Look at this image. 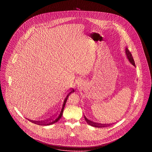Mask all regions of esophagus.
I'll use <instances>...</instances> for the list:
<instances>
[{"label":"esophagus","mask_w":152,"mask_h":152,"mask_svg":"<svg viewBox=\"0 0 152 152\" xmlns=\"http://www.w3.org/2000/svg\"><path fill=\"white\" fill-rule=\"evenodd\" d=\"M77 84H78V83H77Z\"/></svg>","instance_id":"obj_1"}]
</instances>
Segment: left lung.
<instances>
[{"label": "left lung", "instance_id": "1", "mask_svg": "<svg viewBox=\"0 0 152 152\" xmlns=\"http://www.w3.org/2000/svg\"><path fill=\"white\" fill-rule=\"evenodd\" d=\"M125 54L126 55V57L128 59L129 61L130 62V63L135 66V63H134V60H133V58L132 56V54L130 53L129 51L128 50V49L127 48H125ZM84 118L86 120V121H87V123L89 125H91L92 126H94L95 128H104V127H107V126H109V125L110 124H101V123H94L92 121H91L90 120L88 119L87 117L86 116H84Z\"/></svg>", "mask_w": 152, "mask_h": 152}]
</instances>
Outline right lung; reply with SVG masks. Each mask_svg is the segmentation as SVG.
<instances>
[{"mask_svg":"<svg viewBox=\"0 0 152 152\" xmlns=\"http://www.w3.org/2000/svg\"><path fill=\"white\" fill-rule=\"evenodd\" d=\"M75 92V90L73 89H72V90H71V92L68 94L66 95V97L64 100L63 102V106H62V108L61 110L60 111V113L57 115V116H56L53 119H51L50 120H47L46 121H33V120H28L30 121L31 122H32V123H34L35 124H37V125H52L55 123H57L58 121L60 119V118L61 117V116L63 115V110H64V107H65V104H66V102L67 101V99L69 97V96L71 94H72L73 92Z\"/></svg>","mask_w":152,"mask_h":152,"instance_id":"add662e5","label":"right lung"}]
</instances>
